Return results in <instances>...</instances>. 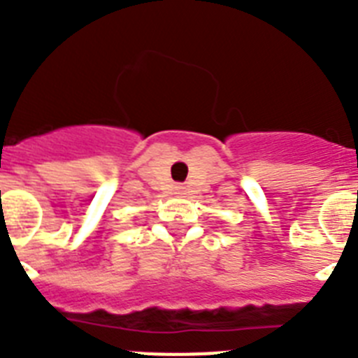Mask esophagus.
<instances>
[{"instance_id": "obj_1", "label": "esophagus", "mask_w": 358, "mask_h": 358, "mask_svg": "<svg viewBox=\"0 0 358 358\" xmlns=\"http://www.w3.org/2000/svg\"><path fill=\"white\" fill-rule=\"evenodd\" d=\"M185 192H186L185 186H177V194H179V195H185Z\"/></svg>"}]
</instances>
